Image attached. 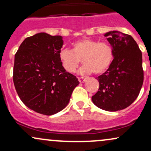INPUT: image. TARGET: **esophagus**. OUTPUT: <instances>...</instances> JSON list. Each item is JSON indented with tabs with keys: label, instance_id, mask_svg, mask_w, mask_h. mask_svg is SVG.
<instances>
[{
	"label": "esophagus",
	"instance_id": "obj_1",
	"mask_svg": "<svg viewBox=\"0 0 151 151\" xmlns=\"http://www.w3.org/2000/svg\"><path fill=\"white\" fill-rule=\"evenodd\" d=\"M78 79H79V82H80V83L85 82L86 80V78H84V77H79V78H78Z\"/></svg>",
	"mask_w": 151,
	"mask_h": 151
}]
</instances>
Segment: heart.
Wrapping results in <instances>:
<instances>
[{
  "label": "heart",
  "mask_w": 151,
  "mask_h": 151,
  "mask_svg": "<svg viewBox=\"0 0 151 151\" xmlns=\"http://www.w3.org/2000/svg\"><path fill=\"white\" fill-rule=\"evenodd\" d=\"M114 55V49L110 43L86 38L74 42L72 50H61L59 56L62 67L67 72L74 73L81 59L84 65L79 70V74H88L93 72L101 74L111 66Z\"/></svg>",
  "instance_id": "b5f03b06"
}]
</instances>
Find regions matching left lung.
<instances>
[{"mask_svg": "<svg viewBox=\"0 0 151 151\" xmlns=\"http://www.w3.org/2000/svg\"><path fill=\"white\" fill-rule=\"evenodd\" d=\"M104 37L115 55L109 70L96 78L99 88L91 99L99 108L116 111L129 106L139 94L143 82L142 53L129 35L114 30Z\"/></svg>", "mask_w": 151, "mask_h": 151, "instance_id": "1", "label": "left lung"}]
</instances>
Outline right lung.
<instances>
[{"instance_id":"obj_1","label":"right lung","mask_w":151,"mask_h":151,"mask_svg":"<svg viewBox=\"0 0 151 151\" xmlns=\"http://www.w3.org/2000/svg\"><path fill=\"white\" fill-rule=\"evenodd\" d=\"M62 38L37 33L25 38L15 55L13 82L19 97L31 110L47 116L65 109L79 84L60 62Z\"/></svg>"}]
</instances>
